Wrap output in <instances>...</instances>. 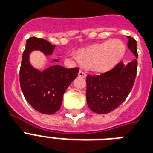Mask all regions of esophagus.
<instances>
[{
    "instance_id": "1",
    "label": "esophagus",
    "mask_w": 153,
    "mask_h": 153,
    "mask_svg": "<svg viewBox=\"0 0 153 153\" xmlns=\"http://www.w3.org/2000/svg\"><path fill=\"white\" fill-rule=\"evenodd\" d=\"M79 77H82V78H85V77L86 76V74L85 73V72L82 71H81V70H80V71H79Z\"/></svg>"
}]
</instances>
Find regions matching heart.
I'll use <instances>...</instances> for the list:
<instances>
[{"label": "heart", "instance_id": "obj_1", "mask_svg": "<svg viewBox=\"0 0 153 153\" xmlns=\"http://www.w3.org/2000/svg\"><path fill=\"white\" fill-rule=\"evenodd\" d=\"M126 46L120 39L106 40L80 49L73 59L82 62L96 72H105L117 65L123 58Z\"/></svg>", "mask_w": 153, "mask_h": 153}]
</instances>
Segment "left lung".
<instances>
[{
    "label": "left lung",
    "mask_w": 153,
    "mask_h": 153,
    "mask_svg": "<svg viewBox=\"0 0 153 153\" xmlns=\"http://www.w3.org/2000/svg\"><path fill=\"white\" fill-rule=\"evenodd\" d=\"M127 38L128 49L137 59V41L130 36ZM137 59L126 65L120 62L113 69L99 75L86 76V101L92 111L108 114L126 100L135 81Z\"/></svg>",
    "instance_id": "1"
}]
</instances>
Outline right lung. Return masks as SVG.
I'll return each mask as SVG.
<instances>
[{
  "instance_id": "obj_1",
  "label": "right lung",
  "mask_w": 153,
  "mask_h": 153,
  "mask_svg": "<svg viewBox=\"0 0 153 153\" xmlns=\"http://www.w3.org/2000/svg\"><path fill=\"white\" fill-rule=\"evenodd\" d=\"M55 48V45L45 39L29 38L26 42L20 69V84L25 99L32 108L44 114H53L59 110L63 94L79 71L78 67L68 69L60 65L40 71L31 64L29 57L32 51H39L48 56L52 55ZM53 61L59 62L58 59Z\"/></svg>"
}]
</instances>
